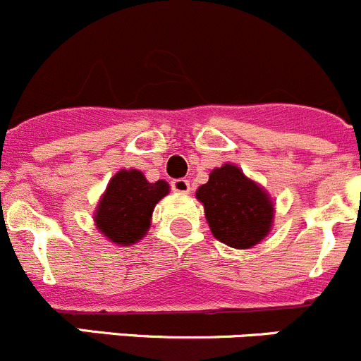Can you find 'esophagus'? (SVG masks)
I'll list each match as a JSON object with an SVG mask.
<instances>
[{
	"label": "esophagus",
	"instance_id": "34e87169",
	"mask_svg": "<svg viewBox=\"0 0 361 361\" xmlns=\"http://www.w3.org/2000/svg\"><path fill=\"white\" fill-rule=\"evenodd\" d=\"M171 188L178 194H188L190 192V181L185 180V178H180V180L171 181Z\"/></svg>",
	"mask_w": 361,
	"mask_h": 361
}]
</instances>
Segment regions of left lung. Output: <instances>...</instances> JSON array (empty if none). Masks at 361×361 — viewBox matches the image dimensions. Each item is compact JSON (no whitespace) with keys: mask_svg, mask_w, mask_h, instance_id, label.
Segmentation results:
<instances>
[{"mask_svg":"<svg viewBox=\"0 0 361 361\" xmlns=\"http://www.w3.org/2000/svg\"><path fill=\"white\" fill-rule=\"evenodd\" d=\"M195 197L202 202L214 238L231 248H251L271 232L274 204L267 192L234 164L211 171Z\"/></svg>","mask_w":361,"mask_h":361,"instance_id":"obj_1","label":"left lung"}]
</instances>
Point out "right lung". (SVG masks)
Here are the masks:
<instances>
[{
	"mask_svg": "<svg viewBox=\"0 0 361 361\" xmlns=\"http://www.w3.org/2000/svg\"><path fill=\"white\" fill-rule=\"evenodd\" d=\"M167 194V181L150 183L141 171L120 169L97 204L96 227L115 245H134L147 235L155 204Z\"/></svg>",
	"mask_w": 361,
	"mask_h": 361,
	"instance_id": "obj_1",
	"label": "right lung"
}]
</instances>
